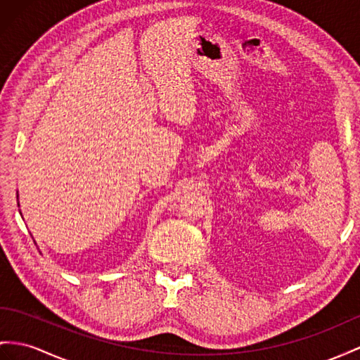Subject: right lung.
Masks as SVG:
<instances>
[{
  "mask_svg": "<svg viewBox=\"0 0 360 360\" xmlns=\"http://www.w3.org/2000/svg\"><path fill=\"white\" fill-rule=\"evenodd\" d=\"M18 207H20V204H18Z\"/></svg>",
  "mask_w": 360,
  "mask_h": 360,
  "instance_id": "1",
  "label": "right lung"
}]
</instances>
